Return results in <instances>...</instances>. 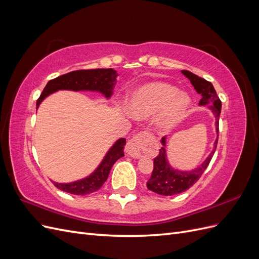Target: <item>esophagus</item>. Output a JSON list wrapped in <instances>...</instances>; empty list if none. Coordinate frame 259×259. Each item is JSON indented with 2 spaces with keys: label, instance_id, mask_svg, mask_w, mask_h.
<instances>
[{
  "label": "esophagus",
  "instance_id": "1",
  "mask_svg": "<svg viewBox=\"0 0 259 259\" xmlns=\"http://www.w3.org/2000/svg\"><path fill=\"white\" fill-rule=\"evenodd\" d=\"M150 138L151 136L149 135L148 132L138 133V134L133 136V138L128 140L126 147H125V151L133 156V158H140V156L147 152L148 143Z\"/></svg>",
  "mask_w": 259,
  "mask_h": 259
}]
</instances>
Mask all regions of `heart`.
Here are the masks:
<instances>
[{
    "instance_id": "b5f03b06",
    "label": "heart",
    "mask_w": 259,
    "mask_h": 259,
    "mask_svg": "<svg viewBox=\"0 0 259 259\" xmlns=\"http://www.w3.org/2000/svg\"><path fill=\"white\" fill-rule=\"evenodd\" d=\"M189 97L177 92L175 86L162 82H151L134 92L128 104V110L137 119L156 115V125L161 130H169L183 119Z\"/></svg>"
}]
</instances>
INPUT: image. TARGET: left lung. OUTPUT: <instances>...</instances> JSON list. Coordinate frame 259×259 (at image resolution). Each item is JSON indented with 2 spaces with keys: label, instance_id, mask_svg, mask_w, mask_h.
I'll return each mask as SVG.
<instances>
[{
  "label": "left lung",
  "instance_id": "left-lung-1",
  "mask_svg": "<svg viewBox=\"0 0 259 259\" xmlns=\"http://www.w3.org/2000/svg\"><path fill=\"white\" fill-rule=\"evenodd\" d=\"M182 73L187 76L190 80L193 88L195 89L199 94L202 95L200 100V106H206L213 111L216 117V132L217 134L219 133V115L222 111V101L217 96L216 91L214 89L213 84L206 81L205 79L193 74L192 72L188 71V70H182ZM218 142V135L214 143V149L210 154L207 156V159L203 162L199 167L192 169L190 171H182L178 169H174L171 167L167 160H166V153H165V137H163L161 143L164 147L160 149V152L158 156L153 159V169L151 177L149 178L147 182V188L152 192H155L161 195H175L178 193L185 192L189 189L191 186H193L198 182L202 174L208 166V164L213 158L215 153L216 147Z\"/></svg>",
  "mask_w": 259,
  "mask_h": 259
}]
</instances>
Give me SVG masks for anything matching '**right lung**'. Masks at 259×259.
<instances>
[{
    "instance_id": "right-lung-1",
    "label": "right lung",
    "mask_w": 259,
    "mask_h": 259,
    "mask_svg": "<svg viewBox=\"0 0 259 259\" xmlns=\"http://www.w3.org/2000/svg\"><path fill=\"white\" fill-rule=\"evenodd\" d=\"M117 73L113 69H92V70H76L51 80L44 88L41 96L36 100V108H38L42 100L50 94L59 90L71 91H97L109 98L113 93L114 84ZM126 139L120 138L110 148L105 159L100 163L93 174L89 177L77 180L74 183L58 184L54 186L61 191L76 195H85L99 190L107 180L113 164L124 156V146Z\"/></svg>"
}]
</instances>
